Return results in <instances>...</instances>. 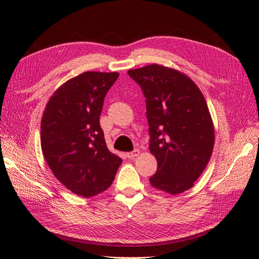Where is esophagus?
Returning a JSON list of instances; mask_svg holds the SVG:
<instances>
[{
  "label": "esophagus",
  "mask_w": 259,
  "mask_h": 259,
  "mask_svg": "<svg viewBox=\"0 0 259 259\" xmlns=\"http://www.w3.org/2000/svg\"><path fill=\"white\" fill-rule=\"evenodd\" d=\"M139 150L138 149H135V150H133V151H131V152H127L126 153V156L128 159H134V158H136V156L139 154Z\"/></svg>",
  "instance_id": "esophagus-1"
}]
</instances>
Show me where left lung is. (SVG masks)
I'll list each match as a JSON object with an SVG mask.
<instances>
[{
    "instance_id": "8db88e82",
    "label": "left lung",
    "mask_w": 259,
    "mask_h": 259,
    "mask_svg": "<svg viewBox=\"0 0 259 259\" xmlns=\"http://www.w3.org/2000/svg\"><path fill=\"white\" fill-rule=\"evenodd\" d=\"M127 73L146 98L149 149L158 161L151 186L170 194L190 189L214 148V125L204 96L175 69L153 64Z\"/></svg>"
}]
</instances>
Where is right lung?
I'll return each mask as SVG.
<instances>
[{
  "label": "right lung",
  "instance_id": "1",
  "mask_svg": "<svg viewBox=\"0 0 259 259\" xmlns=\"http://www.w3.org/2000/svg\"><path fill=\"white\" fill-rule=\"evenodd\" d=\"M117 72H84L62 84L41 122L43 155L59 182L84 198L111 186L122 159L108 150L99 116Z\"/></svg>",
  "mask_w": 259,
  "mask_h": 259
}]
</instances>
